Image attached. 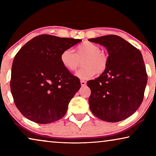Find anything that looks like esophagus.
I'll use <instances>...</instances> for the list:
<instances>
[{
  "instance_id": "obj_1",
  "label": "esophagus",
  "mask_w": 156,
  "mask_h": 156,
  "mask_svg": "<svg viewBox=\"0 0 156 156\" xmlns=\"http://www.w3.org/2000/svg\"><path fill=\"white\" fill-rule=\"evenodd\" d=\"M80 83H81V85H82V87H84L87 84L86 82H85V81H84V80H81Z\"/></svg>"
}]
</instances>
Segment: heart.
Listing matches in <instances>:
<instances>
[{
	"label": "heart",
	"instance_id": "1",
	"mask_svg": "<svg viewBox=\"0 0 156 156\" xmlns=\"http://www.w3.org/2000/svg\"><path fill=\"white\" fill-rule=\"evenodd\" d=\"M82 59L83 67L75 74L81 80H88L93 77L96 73L102 74L108 67V55L100 50L97 44L90 42H85L78 45L75 53L70 49H65L59 56L62 65L69 72L75 71Z\"/></svg>",
	"mask_w": 156,
	"mask_h": 156
}]
</instances>
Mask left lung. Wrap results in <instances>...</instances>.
Returning <instances> with one entry per match:
<instances>
[{
    "mask_svg": "<svg viewBox=\"0 0 156 156\" xmlns=\"http://www.w3.org/2000/svg\"><path fill=\"white\" fill-rule=\"evenodd\" d=\"M106 48L108 67L99 77L87 82L92 114L101 120L118 122L129 118L144 99L148 76L140 50L118 35L89 39Z\"/></svg>",
    "mask_w": 156,
    "mask_h": 156,
    "instance_id": "1",
    "label": "left lung"
}]
</instances>
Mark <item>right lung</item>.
<instances>
[{
	"label": "right lung",
	"instance_id": "obj_1",
	"mask_svg": "<svg viewBox=\"0 0 156 156\" xmlns=\"http://www.w3.org/2000/svg\"><path fill=\"white\" fill-rule=\"evenodd\" d=\"M81 41L41 35L18 51L12 62L10 89L16 107L25 118L50 123L65 116L81 84L62 65L59 56Z\"/></svg>",
	"mask_w": 156,
	"mask_h": 156
}]
</instances>
